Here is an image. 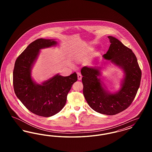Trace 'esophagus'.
I'll return each instance as SVG.
<instances>
[{
    "instance_id": "1",
    "label": "esophagus",
    "mask_w": 152,
    "mask_h": 152,
    "mask_svg": "<svg viewBox=\"0 0 152 152\" xmlns=\"http://www.w3.org/2000/svg\"><path fill=\"white\" fill-rule=\"evenodd\" d=\"M77 78H78L79 80H81L82 79V76L79 73H77Z\"/></svg>"
}]
</instances>
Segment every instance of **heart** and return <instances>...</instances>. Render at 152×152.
Listing matches in <instances>:
<instances>
[{
    "mask_svg": "<svg viewBox=\"0 0 152 152\" xmlns=\"http://www.w3.org/2000/svg\"><path fill=\"white\" fill-rule=\"evenodd\" d=\"M91 51V48H88V49L85 50H84V51H81L79 53L80 58H86L87 56L89 54V53H90Z\"/></svg>",
    "mask_w": 152,
    "mask_h": 152,
    "instance_id": "b5f03b06",
    "label": "heart"
}]
</instances>
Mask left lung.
<instances>
[{
	"mask_svg": "<svg viewBox=\"0 0 152 152\" xmlns=\"http://www.w3.org/2000/svg\"><path fill=\"white\" fill-rule=\"evenodd\" d=\"M108 37L110 45L103 58L123 70L124 75L120 89L114 93L107 90L100 77L102 67L86 66L81 73L83 94L89 107L98 113L111 116L123 112L133 102L140 85L141 71L130 48L116 37Z\"/></svg>",
	"mask_w": 152,
	"mask_h": 152,
	"instance_id": "8db88e82",
	"label": "left lung"
}]
</instances>
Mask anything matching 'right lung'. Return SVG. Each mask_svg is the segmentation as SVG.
Instances as JSON below:
<instances>
[{"label": "right lung", "instance_id": "obj_1", "mask_svg": "<svg viewBox=\"0 0 152 152\" xmlns=\"http://www.w3.org/2000/svg\"><path fill=\"white\" fill-rule=\"evenodd\" d=\"M57 44L55 39H37L29 44L15 63V93L30 112L38 116L47 117L58 113L65 105L73 84L77 80L76 72L65 77L58 73L42 84H37L32 79L31 70L40 50Z\"/></svg>", "mask_w": 152, "mask_h": 152}]
</instances>
